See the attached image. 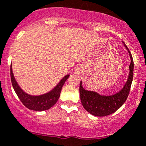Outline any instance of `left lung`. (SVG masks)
I'll return each mask as SVG.
<instances>
[{
    "label": "left lung",
    "mask_w": 146,
    "mask_h": 146,
    "mask_svg": "<svg viewBox=\"0 0 146 146\" xmlns=\"http://www.w3.org/2000/svg\"><path fill=\"white\" fill-rule=\"evenodd\" d=\"M123 43L126 49L128 50L131 57V64L129 66L130 72L126 84L118 93L109 96H101L97 92L84 89L82 86V82L80 81V97L82 105L86 111L92 115L96 116H106L113 113L114 112L122 106L129 95L133 78V60L129 49L127 48L125 42Z\"/></svg>",
    "instance_id": "8db88e82"
}]
</instances>
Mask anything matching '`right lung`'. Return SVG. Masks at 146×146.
I'll return each mask as SVG.
<instances>
[{
    "label": "right lung",
    "mask_w": 146,
    "mask_h": 146,
    "mask_svg": "<svg viewBox=\"0 0 146 146\" xmlns=\"http://www.w3.org/2000/svg\"><path fill=\"white\" fill-rule=\"evenodd\" d=\"M10 76L13 89L21 103L27 108L31 110H35V111H43V110L50 109L51 107H53L58 101L62 86L64 85L65 82L69 77L68 74L65 76L64 78L60 80V83L48 93L35 96L25 93L18 85L13 75L12 66H10Z\"/></svg>",
    "instance_id": "obj_1"
}]
</instances>
